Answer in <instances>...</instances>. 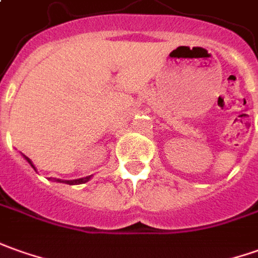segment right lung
Returning a JSON list of instances; mask_svg holds the SVG:
<instances>
[{
    "mask_svg": "<svg viewBox=\"0 0 258 258\" xmlns=\"http://www.w3.org/2000/svg\"><path fill=\"white\" fill-rule=\"evenodd\" d=\"M24 158H25V161L29 164V165L32 166L33 169L36 171V168H35V165H33V162L31 161V159L28 158V157H25L24 155ZM93 175H90V176H86V178H80V179H72V180H63V179H57V178H50V179L53 180V182H59V183H68V185H80V183H86V182H89V180L92 179Z\"/></svg>",
    "mask_w": 258,
    "mask_h": 258,
    "instance_id": "1",
    "label": "right lung"
}]
</instances>
